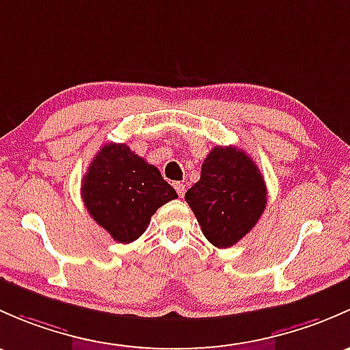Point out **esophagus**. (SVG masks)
Masks as SVG:
<instances>
[{
	"instance_id": "obj_1",
	"label": "esophagus",
	"mask_w": 350,
	"mask_h": 350,
	"mask_svg": "<svg viewBox=\"0 0 350 350\" xmlns=\"http://www.w3.org/2000/svg\"><path fill=\"white\" fill-rule=\"evenodd\" d=\"M174 187H175L176 193H178L180 197H183V193H185V185H183L182 182H175V183H174Z\"/></svg>"
}]
</instances>
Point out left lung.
Wrapping results in <instances>:
<instances>
[{
	"instance_id": "left-lung-1",
	"label": "left lung",
	"mask_w": 350,
	"mask_h": 350,
	"mask_svg": "<svg viewBox=\"0 0 350 350\" xmlns=\"http://www.w3.org/2000/svg\"><path fill=\"white\" fill-rule=\"evenodd\" d=\"M265 178L256 163L236 146H215L202 163L200 180L187 190L205 239L230 247L243 239L266 207Z\"/></svg>"
}]
</instances>
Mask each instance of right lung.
<instances>
[{
	"label": "right lung",
	"mask_w": 350,
	"mask_h": 350,
	"mask_svg": "<svg viewBox=\"0 0 350 350\" xmlns=\"http://www.w3.org/2000/svg\"><path fill=\"white\" fill-rule=\"evenodd\" d=\"M81 196L97 224L124 244L145 232L157 208L176 199L160 170L124 143H107L97 151L82 178Z\"/></svg>",
	"instance_id": "right-lung-1"
}]
</instances>
